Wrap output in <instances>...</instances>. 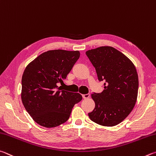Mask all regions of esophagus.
Here are the masks:
<instances>
[{
	"label": "esophagus",
	"mask_w": 156,
	"mask_h": 156,
	"mask_svg": "<svg viewBox=\"0 0 156 156\" xmlns=\"http://www.w3.org/2000/svg\"><path fill=\"white\" fill-rule=\"evenodd\" d=\"M82 97L83 99H88L90 97V94H83Z\"/></svg>",
	"instance_id": "obj_1"
}]
</instances>
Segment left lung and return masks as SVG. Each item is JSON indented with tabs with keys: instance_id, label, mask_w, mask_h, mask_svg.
<instances>
[{
	"instance_id": "obj_1",
	"label": "left lung",
	"mask_w": 156,
	"mask_h": 156,
	"mask_svg": "<svg viewBox=\"0 0 156 156\" xmlns=\"http://www.w3.org/2000/svg\"><path fill=\"white\" fill-rule=\"evenodd\" d=\"M104 90L91 94L95 108L89 118L105 127L119 124L131 113L137 101L138 76L132 62L112 46H100L86 52Z\"/></svg>"
}]
</instances>
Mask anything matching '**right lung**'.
<instances>
[{
  "instance_id": "add662e5",
  "label": "right lung",
  "mask_w": 156,
  "mask_h": 156,
  "mask_svg": "<svg viewBox=\"0 0 156 156\" xmlns=\"http://www.w3.org/2000/svg\"><path fill=\"white\" fill-rule=\"evenodd\" d=\"M78 51L51 50L40 55L27 66L22 76L21 99L33 120L41 126L52 128L66 122L72 109L82 96L64 90V83L80 58Z\"/></svg>"
}]
</instances>
